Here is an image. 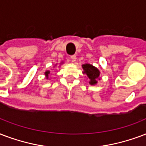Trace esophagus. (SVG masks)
<instances>
[{
	"label": "esophagus",
	"mask_w": 146,
	"mask_h": 146,
	"mask_svg": "<svg viewBox=\"0 0 146 146\" xmlns=\"http://www.w3.org/2000/svg\"><path fill=\"white\" fill-rule=\"evenodd\" d=\"M70 59L72 60V61H73V62H74V61H76V56L72 55L70 56Z\"/></svg>",
	"instance_id": "esophagus-1"
}]
</instances>
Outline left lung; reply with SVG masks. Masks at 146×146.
<instances>
[{
  "label": "left lung",
  "instance_id": "1",
  "mask_svg": "<svg viewBox=\"0 0 146 146\" xmlns=\"http://www.w3.org/2000/svg\"><path fill=\"white\" fill-rule=\"evenodd\" d=\"M83 69L84 72L83 73H86L87 77L90 79V83L91 85H94L97 83V79L99 78L100 72L99 71L96 67L93 66V65L90 64H84L83 65Z\"/></svg>",
  "mask_w": 146,
  "mask_h": 146
}]
</instances>
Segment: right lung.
<instances>
[{
	"mask_svg": "<svg viewBox=\"0 0 146 146\" xmlns=\"http://www.w3.org/2000/svg\"><path fill=\"white\" fill-rule=\"evenodd\" d=\"M49 73H50V72H49V71H46V73H45V75H46V79L48 78V74H49Z\"/></svg>",
	"mask_w": 146,
	"mask_h": 146,
	"instance_id": "add662e5",
	"label": "right lung"
}]
</instances>
